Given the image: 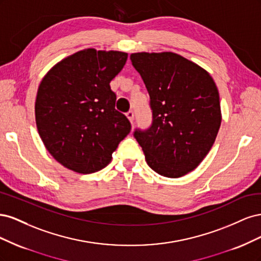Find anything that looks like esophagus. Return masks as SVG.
Instances as JSON below:
<instances>
[{
	"label": "esophagus",
	"instance_id": "34e87169",
	"mask_svg": "<svg viewBox=\"0 0 261 261\" xmlns=\"http://www.w3.org/2000/svg\"><path fill=\"white\" fill-rule=\"evenodd\" d=\"M126 116H127L129 122L133 123V121H134V112L133 111H128L127 113H126Z\"/></svg>",
	"mask_w": 261,
	"mask_h": 261
}]
</instances>
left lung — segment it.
Wrapping results in <instances>:
<instances>
[{
	"label": "left lung",
	"instance_id": "left-lung-1",
	"mask_svg": "<svg viewBox=\"0 0 261 261\" xmlns=\"http://www.w3.org/2000/svg\"><path fill=\"white\" fill-rule=\"evenodd\" d=\"M146 85L152 125L134 133L148 165L176 178L208 154L222 121L219 91L206 69L173 52L130 54Z\"/></svg>",
	"mask_w": 261,
	"mask_h": 261
}]
</instances>
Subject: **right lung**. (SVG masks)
Here are the masks:
<instances>
[{"mask_svg":"<svg viewBox=\"0 0 261 261\" xmlns=\"http://www.w3.org/2000/svg\"><path fill=\"white\" fill-rule=\"evenodd\" d=\"M127 53L85 49L57 63L39 85L35 114L46 150L63 167L81 174L100 171L130 132L115 110L110 83Z\"/></svg>","mask_w":261,"mask_h":261,"instance_id":"right-lung-1","label":"right lung"}]
</instances>
